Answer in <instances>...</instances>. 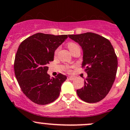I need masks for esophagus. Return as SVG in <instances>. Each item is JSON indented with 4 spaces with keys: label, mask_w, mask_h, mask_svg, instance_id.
<instances>
[{
    "label": "esophagus",
    "mask_w": 130,
    "mask_h": 130,
    "mask_svg": "<svg viewBox=\"0 0 130 130\" xmlns=\"http://www.w3.org/2000/svg\"><path fill=\"white\" fill-rule=\"evenodd\" d=\"M75 78V77L73 76H68V79H69V80H72Z\"/></svg>",
    "instance_id": "obj_1"
}]
</instances>
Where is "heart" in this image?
I'll use <instances>...</instances> for the list:
<instances>
[{
  "mask_svg": "<svg viewBox=\"0 0 130 130\" xmlns=\"http://www.w3.org/2000/svg\"><path fill=\"white\" fill-rule=\"evenodd\" d=\"M76 46H78L76 45V44H75V43H70L68 44V47H69V48L70 51H71V50L74 49V48L76 47ZM58 51V50H56V52H55V53L57 54Z\"/></svg>",
  "mask_w": 130,
  "mask_h": 130,
  "instance_id": "b5f03b06",
  "label": "heart"
}]
</instances>
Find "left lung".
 Masks as SVG:
<instances>
[{
	"label": "left lung",
	"instance_id": "1",
	"mask_svg": "<svg viewBox=\"0 0 130 130\" xmlns=\"http://www.w3.org/2000/svg\"><path fill=\"white\" fill-rule=\"evenodd\" d=\"M68 36L82 48V66L87 74L77 94L84 102H98L108 94L115 79L118 61L114 48L108 39L92 32Z\"/></svg>",
	"mask_w": 130,
	"mask_h": 130
}]
</instances>
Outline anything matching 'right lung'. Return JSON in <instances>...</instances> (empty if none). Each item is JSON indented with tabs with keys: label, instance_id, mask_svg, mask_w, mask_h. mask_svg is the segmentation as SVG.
<instances>
[{
	"label": "right lung",
	"instance_id": "obj_1",
	"mask_svg": "<svg viewBox=\"0 0 130 130\" xmlns=\"http://www.w3.org/2000/svg\"><path fill=\"white\" fill-rule=\"evenodd\" d=\"M67 37L37 33L19 46L14 61L15 77L23 93L37 104H48L59 96L67 76L59 73L51 78L48 64L54 61L55 51Z\"/></svg>",
	"mask_w": 130,
	"mask_h": 130
}]
</instances>
